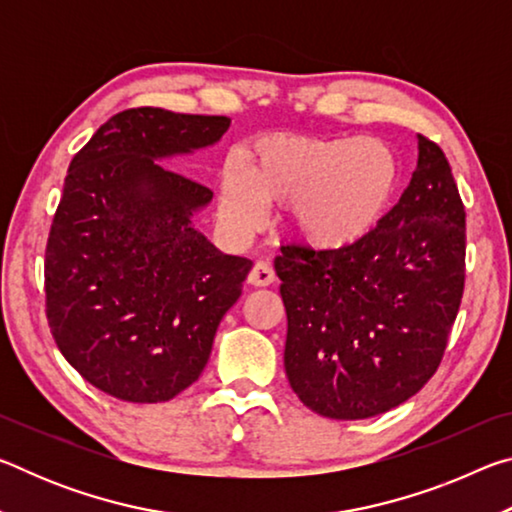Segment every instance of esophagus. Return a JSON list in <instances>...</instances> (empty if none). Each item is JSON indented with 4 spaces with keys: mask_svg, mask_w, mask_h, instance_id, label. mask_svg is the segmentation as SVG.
I'll return each mask as SVG.
<instances>
[{
    "mask_svg": "<svg viewBox=\"0 0 512 512\" xmlns=\"http://www.w3.org/2000/svg\"><path fill=\"white\" fill-rule=\"evenodd\" d=\"M273 282H275V271L268 262H257L253 266V271L248 273V284H253V287H271Z\"/></svg>",
    "mask_w": 512,
    "mask_h": 512,
    "instance_id": "1",
    "label": "esophagus"
}]
</instances>
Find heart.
<instances>
[{"mask_svg": "<svg viewBox=\"0 0 512 512\" xmlns=\"http://www.w3.org/2000/svg\"><path fill=\"white\" fill-rule=\"evenodd\" d=\"M400 164L377 137H268L241 176L225 169L221 212L237 232L264 223V205H291L289 230L316 253L361 244L391 207Z\"/></svg>", "mask_w": 512, "mask_h": 512, "instance_id": "heart-1", "label": "heart"}]
</instances>
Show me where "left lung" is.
Segmentation results:
<instances>
[{
    "label": "left lung",
    "instance_id": "left-lung-1",
    "mask_svg": "<svg viewBox=\"0 0 512 512\" xmlns=\"http://www.w3.org/2000/svg\"><path fill=\"white\" fill-rule=\"evenodd\" d=\"M284 370L323 418L366 420L409 400L447 348L465 284V207L436 142L361 244L339 253L282 246Z\"/></svg>",
    "mask_w": 512,
    "mask_h": 512
}]
</instances>
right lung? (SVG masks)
<instances>
[{
  "instance_id": "1",
  "label": "right lung",
  "mask_w": 512,
  "mask_h": 512,
  "mask_svg": "<svg viewBox=\"0 0 512 512\" xmlns=\"http://www.w3.org/2000/svg\"><path fill=\"white\" fill-rule=\"evenodd\" d=\"M228 126L124 110L69 164L45 253L47 320L69 366L117 400L169 402L192 386L253 268L194 228L210 189L160 164Z\"/></svg>"
}]
</instances>
